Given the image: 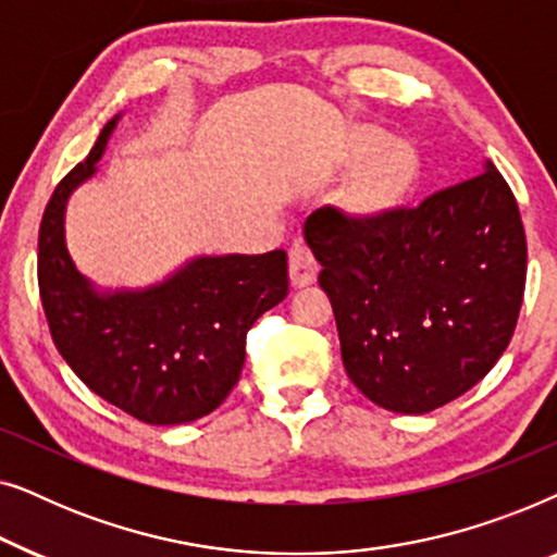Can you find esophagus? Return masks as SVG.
<instances>
[{"label": "esophagus", "mask_w": 557, "mask_h": 557, "mask_svg": "<svg viewBox=\"0 0 557 557\" xmlns=\"http://www.w3.org/2000/svg\"><path fill=\"white\" fill-rule=\"evenodd\" d=\"M319 263L311 250L304 246V243H296V246L288 250V276H292L294 286H307L317 278Z\"/></svg>", "instance_id": "esophagus-1"}]
</instances>
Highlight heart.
Returning <instances> with one entry per match:
<instances>
[{
	"label": "heart",
	"instance_id": "1",
	"mask_svg": "<svg viewBox=\"0 0 557 557\" xmlns=\"http://www.w3.org/2000/svg\"><path fill=\"white\" fill-rule=\"evenodd\" d=\"M403 177H406V170H403V151L393 149L391 154L380 162L377 170L372 172V177L368 182V195L375 197L380 193H385V189L400 185Z\"/></svg>",
	"mask_w": 557,
	"mask_h": 557
}]
</instances>
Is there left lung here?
Segmentation results:
<instances>
[{
	"label": "left lung",
	"instance_id": "8db88e82",
	"mask_svg": "<svg viewBox=\"0 0 557 557\" xmlns=\"http://www.w3.org/2000/svg\"><path fill=\"white\" fill-rule=\"evenodd\" d=\"M482 170L416 208H319L304 223L347 375L393 413L459 398L512 339L528 243L512 189L492 162Z\"/></svg>",
	"mask_w": 557,
	"mask_h": 557
}]
</instances>
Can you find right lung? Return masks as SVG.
<instances>
[{"instance_id":"right-lung-1","label":"right lung","mask_w":557,"mask_h":557,"mask_svg":"<svg viewBox=\"0 0 557 557\" xmlns=\"http://www.w3.org/2000/svg\"><path fill=\"white\" fill-rule=\"evenodd\" d=\"M121 119L52 193L37 240V281L52 342L96 395L151 425L208 416L238 383L246 334L286 299L284 250L197 256L144 288H98L65 243L71 195L98 172Z\"/></svg>"}]
</instances>
